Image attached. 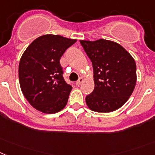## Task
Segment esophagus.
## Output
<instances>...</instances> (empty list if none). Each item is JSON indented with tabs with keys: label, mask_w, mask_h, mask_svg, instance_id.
I'll return each instance as SVG.
<instances>
[{
	"label": "esophagus",
	"mask_w": 155,
	"mask_h": 155,
	"mask_svg": "<svg viewBox=\"0 0 155 155\" xmlns=\"http://www.w3.org/2000/svg\"><path fill=\"white\" fill-rule=\"evenodd\" d=\"M83 81H84V79H83V78H80V79H79V80H78L77 81H76V83H75V85H76V86H80V84H81L82 83H83Z\"/></svg>",
	"instance_id": "1"
}]
</instances>
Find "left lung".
Listing matches in <instances>:
<instances>
[{"instance_id": "8db88e82", "label": "left lung", "mask_w": 155, "mask_h": 155, "mask_svg": "<svg viewBox=\"0 0 155 155\" xmlns=\"http://www.w3.org/2000/svg\"><path fill=\"white\" fill-rule=\"evenodd\" d=\"M80 44L92 62L94 89L86 96L93 111L109 113L125 103L136 83V62L119 44L109 40H80Z\"/></svg>"}]
</instances>
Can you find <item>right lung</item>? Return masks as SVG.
Segmentation results:
<instances>
[{
    "label": "right lung",
    "instance_id": "obj_1",
    "mask_svg": "<svg viewBox=\"0 0 155 155\" xmlns=\"http://www.w3.org/2000/svg\"><path fill=\"white\" fill-rule=\"evenodd\" d=\"M76 40L45 35L30 44L19 64V80L24 97L36 110L55 114L65 107L71 85L63 77L60 60Z\"/></svg>",
    "mask_w": 155,
    "mask_h": 155
}]
</instances>
